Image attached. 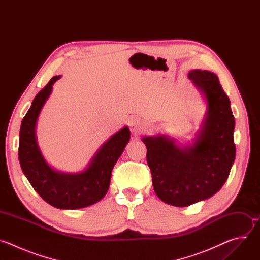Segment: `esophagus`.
<instances>
[{
    "mask_svg": "<svg viewBox=\"0 0 260 260\" xmlns=\"http://www.w3.org/2000/svg\"><path fill=\"white\" fill-rule=\"evenodd\" d=\"M128 125L131 131L134 134H137L144 128V121L138 117H131L128 120Z\"/></svg>",
    "mask_w": 260,
    "mask_h": 260,
    "instance_id": "esophagus-1",
    "label": "esophagus"
}]
</instances>
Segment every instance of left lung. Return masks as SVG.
<instances>
[{
    "label": "left lung",
    "mask_w": 260,
    "mask_h": 260,
    "mask_svg": "<svg viewBox=\"0 0 260 260\" xmlns=\"http://www.w3.org/2000/svg\"><path fill=\"white\" fill-rule=\"evenodd\" d=\"M188 78L207 103L192 142L180 145L161 134L142 138L154 191L162 202L176 207H187L217 193L236 157L235 117L217 75L197 69L188 73Z\"/></svg>",
    "instance_id": "left-lung-1"
}]
</instances>
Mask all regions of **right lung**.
I'll return each instance as SVG.
<instances>
[{"instance_id": "obj_1", "label": "right lung", "mask_w": 260, "mask_h": 260, "mask_svg": "<svg viewBox=\"0 0 260 260\" xmlns=\"http://www.w3.org/2000/svg\"><path fill=\"white\" fill-rule=\"evenodd\" d=\"M61 75L53 76L38 93L22 119L18 158L21 170L32 188L49 205L61 210L91 206L107 193L111 173L124 151L131 132L124 126L111 136L94 153L87 167L78 173H64L52 168L43 156L36 136L41 111L49 99L53 84Z\"/></svg>"}]
</instances>
